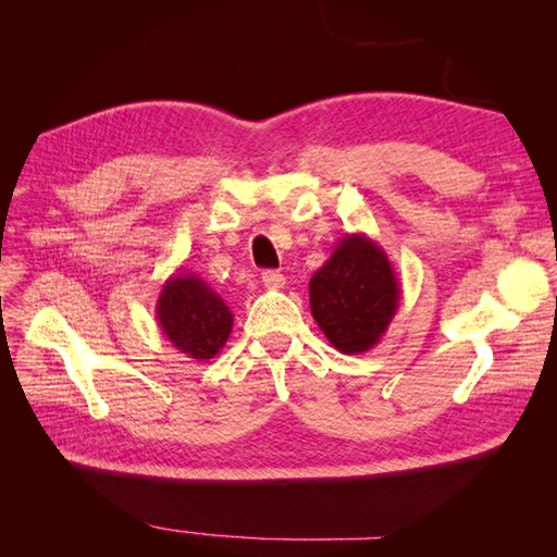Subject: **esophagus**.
Here are the masks:
<instances>
[{
  "label": "esophagus",
  "mask_w": 557,
  "mask_h": 557,
  "mask_svg": "<svg viewBox=\"0 0 557 557\" xmlns=\"http://www.w3.org/2000/svg\"><path fill=\"white\" fill-rule=\"evenodd\" d=\"M262 283L269 290H281L285 285V276L281 272H272V269H269V272H262Z\"/></svg>",
  "instance_id": "obj_1"
}]
</instances>
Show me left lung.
<instances>
[{
	"label": "left lung",
	"mask_w": 557,
	"mask_h": 557,
	"mask_svg": "<svg viewBox=\"0 0 557 557\" xmlns=\"http://www.w3.org/2000/svg\"><path fill=\"white\" fill-rule=\"evenodd\" d=\"M399 278L387 252L367 234H346L309 281L311 315L327 342L346 352L372 350L399 307Z\"/></svg>",
	"instance_id": "left-lung-1"
}]
</instances>
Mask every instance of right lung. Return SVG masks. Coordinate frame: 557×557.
<instances>
[{"label": "right lung", "mask_w": 557, "mask_h": 557, "mask_svg": "<svg viewBox=\"0 0 557 557\" xmlns=\"http://www.w3.org/2000/svg\"><path fill=\"white\" fill-rule=\"evenodd\" d=\"M156 318L162 334L185 358L207 362L227 344L234 313L197 274H174L158 295Z\"/></svg>", "instance_id": "right-lung-1"}]
</instances>
